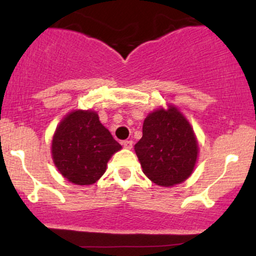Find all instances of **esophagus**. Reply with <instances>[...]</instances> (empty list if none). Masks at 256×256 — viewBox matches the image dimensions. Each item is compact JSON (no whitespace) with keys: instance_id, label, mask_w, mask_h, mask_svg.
Segmentation results:
<instances>
[{"instance_id":"esophagus-1","label":"esophagus","mask_w":256,"mask_h":256,"mask_svg":"<svg viewBox=\"0 0 256 256\" xmlns=\"http://www.w3.org/2000/svg\"><path fill=\"white\" fill-rule=\"evenodd\" d=\"M122 146H124V148L126 149H131L132 146H134V142H132V140H124V142H122Z\"/></svg>"}]
</instances>
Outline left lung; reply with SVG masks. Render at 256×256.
Returning <instances> with one entry per match:
<instances>
[{
	"label": "left lung",
	"instance_id": "obj_1",
	"mask_svg": "<svg viewBox=\"0 0 256 256\" xmlns=\"http://www.w3.org/2000/svg\"><path fill=\"white\" fill-rule=\"evenodd\" d=\"M134 152L146 177L161 186H172L190 177L198 146L189 122L168 106V110L160 108L146 116Z\"/></svg>",
	"mask_w": 256,
	"mask_h": 256
}]
</instances>
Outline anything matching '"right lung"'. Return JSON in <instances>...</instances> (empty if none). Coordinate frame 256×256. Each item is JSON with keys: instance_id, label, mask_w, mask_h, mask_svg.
<instances>
[{"instance_id": "right-lung-1", "label": "right lung", "mask_w": 256, "mask_h": 256, "mask_svg": "<svg viewBox=\"0 0 256 256\" xmlns=\"http://www.w3.org/2000/svg\"><path fill=\"white\" fill-rule=\"evenodd\" d=\"M122 146L94 110H73L61 120L52 143L58 172L77 185H91L107 168L108 160Z\"/></svg>"}]
</instances>
